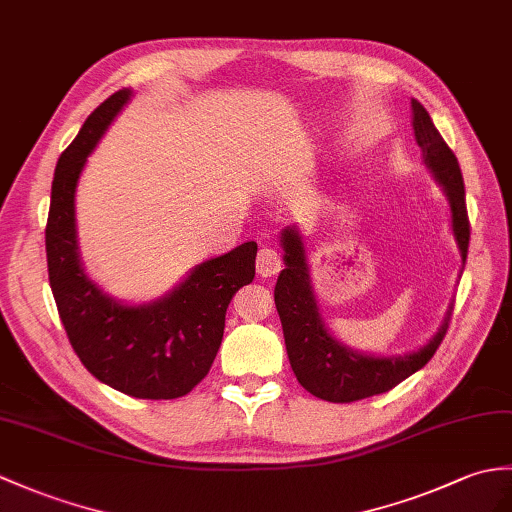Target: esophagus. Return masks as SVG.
I'll list each match as a JSON object with an SVG mask.
<instances>
[{
  "label": "esophagus",
  "instance_id": "obj_1",
  "mask_svg": "<svg viewBox=\"0 0 512 512\" xmlns=\"http://www.w3.org/2000/svg\"><path fill=\"white\" fill-rule=\"evenodd\" d=\"M255 266H257L259 277H272L281 270L283 261H281V255H279L277 248L261 246L259 253H257V259H255Z\"/></svg>",
  "mask_w": 512,
  "mask_h": 512
}]
</instances>
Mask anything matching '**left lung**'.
Instances as JSON below:
<instances>
[{
  "mask_svg": "<svg viewBox=\"0 0 512 512\" xmlns=\"http://www.w3.org/2000/svg\"><path fill=\"white\" fill-rule=\"evenodd\" d=\"M412 113L414 137L423 150V159L449 198L451 227H454L462 264H465L471 227L465 202V181H462L458 159L445 144L421 102L412 100ZM283 248L285 268L277 279L275 303L292 371L307 392L331 403L360 401L392 390L434 358L436 349L445 340L454 305L445 318L443 329L417 353L403 355V358H371V355L355 353L327 334L323 320L318 316L303 246L292 229L283 231Z\"/></svg>",
  "mask_w": 512,
  "mask_h": 512,
  "instance_id": "1",
  "label": "left lung"
}]
</instances>
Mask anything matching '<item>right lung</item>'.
Here are the masks:
<instances>
[{"instance_id":"1","label":"right lung","mask_w":512,"mask_h":512,"mask_svg":"<svg viewBox=\"0 0 512 512\" xmlns=\"http://www.w3.org/2000/svg\"><path fill=\"white\" fill-rule=\"evenodd\" d=\"M128 98V89L106 98L56 163L45 227L47 275L71 349L93 377L137 399H176L192 392L216 360L233 294L255 277L257 244L205 261L152 305L115 303L87 279L76 251L78 176Z\"/></svg>"}]
</instances>
